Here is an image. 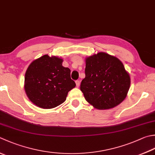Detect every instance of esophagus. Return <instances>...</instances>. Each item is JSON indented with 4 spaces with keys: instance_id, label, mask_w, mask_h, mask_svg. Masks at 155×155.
I'll use <instances>...</instances> for the list:
<instances>
[{
    "instance_id": "esophagus-1",
    "label": "esophagus",
    "mask_w": 155,
    "mask_h": 155,
    "mask_svg": "<svg viewBox=\"0 0 155 155\" xmlns=\"http://www.w3.org/2000/svg\"><path fill=\"white\" fill-rule=\"evenodd\" d=\"M75 83H76V85H77V87H78L80 86V84H81V82H80V81H78V80L76 81H75Z\"/></svg>"
}]
</instances>
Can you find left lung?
<instances>
[{
    "mask_svg": "<svg viewBox=\"0 0 155 155\" xmlns=\"http://www.w3.org/2000/svg\"><path fill=\"white\" fill-rule=\"evenodd\" d=\"M85 78L81 91L87 102L98 110H108L126 97L130 77L117 58L99 52L85 59Z\"/></svg>",
    "mask_w": 155,
    "mask_h": 155,
    "instance_id": "obj_1",
    "label": "left lung"
}]
</instances>
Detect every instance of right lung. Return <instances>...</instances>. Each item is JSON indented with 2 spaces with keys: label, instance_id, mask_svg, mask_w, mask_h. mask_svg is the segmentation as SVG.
I'll use <instances>...</instances> for the list:
<instances>
[{
  "label": "right lung",
  "instance_id": "right-lung-1",
  "mask_svg": "<svg viewBox=\"0 0 155 155\" xmlns=\"http://www.w3.org/2000/svg\"><path fill=\"white\" fill-rule=\"evenodd\" d=\"M63 60L44 55L30 64L25 75V91L33 104L43 109L56 107L65 101L75 87L71 70L62 66Z\"/></svg>",
  "mask_w": 155,
  "mask_h": 155
}]
</instances>
